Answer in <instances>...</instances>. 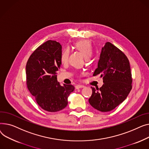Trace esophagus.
Returning <instances> with one entry per match:
<instances>
[{"label": "esophagus", "mask_w": 149, "mask_h": 149, "mask_svg": "<svg viewBox=\"0 0 149 149\" xmlns=\"http://www.w3.org/2000/svg\"><path fill=\"white\" fill-rule=\"evenodd\" d=\"M85 86L83 85H77L76 86V89H79V88H83V87H84Z\"/></svg>", "instance_id": "1"}]
</instances>
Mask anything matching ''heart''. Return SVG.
<instances>
[{
    "label": "heart",
    "mask_w": 149,
    "mask_h": 149,
    "mask_svg": "<svg viewBox=\"0 0 149 149\" xmlns=\"http://www.w3.org/2000/svg\"><path fill=\"white\" fill-rule=\"evenodd\" d=\"M74 47L84 55L86 58H90L93 54V47L91 42L88 40H81L74 43ZM69 49L65 48L61 54L60 60L63 64L67 62L69 55Z\"/></svg>",
    "instance_id": "b5f03b06"
}]
</instances>
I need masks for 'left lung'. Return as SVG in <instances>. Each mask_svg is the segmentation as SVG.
<instances>
[{
	"instance_id": "8db88e82",
	"label": "left lung",
	"mask_w": 149,
	"mask_h": 149,
	"mask_svg": "<svg viewBox=\"0 0 149 149\" xmlns=\"http://www.w3.org/2000/svg\"><path fill=\"white\" fill-rule=\"evenodd\" d=\"M100 74L103 85L99 89L91 86V105L101 112L115 109L127 97L132 88L129 61L126 55L112 43L107 42L102 49L98 67L93 76Z\"/></svg>"
}]
</instances>
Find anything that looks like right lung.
<instances>
[{"mask_svg": "<svg viewBox=\"0 0 149 149\" xmlns=\"http://www.w3.org/2000/svg\"><path fill=\"white\" fill-rule=\"evenodd\" d=\"M60 43L48 40L31 54L26 66V85L37 103L44 110L57 112L65 108L72 85H61L56 72L61 64Z\"/></svg>", "mask_w": 149, "mask_h": 149, "instance_id": "right-lung-1", "label": "right lung"}]
</instances>
